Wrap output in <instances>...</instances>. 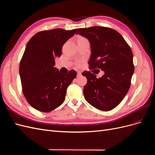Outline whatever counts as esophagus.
<instances>
[{
	"label": "esophagus",
	"mask_w": 155,
	"mask_h": 155,
	"mask_svg": "<svg viewBox=\"0 0 155 155\" xmlns=\"http://www.w3.org/2000/svg\"><path fill=\"white\" fill-rule=\"evenodd\" d=\"M81 76V71H78V72H77V76L79 77V76Z\"/></svg>",
	"instance_id": "esophagus-1"
}]
</instances>
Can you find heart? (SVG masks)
I'll use <instances>...</instances> for the list:
<instances>
[{
  "label": "heart",
  "mask_w": 155,
  "mask_h": 155,
  "mask_svg": "<svg viewBox=\"0 0 155 155\" xmlns=\"http://www.w3.org/2000/svg\"><path fill=\"white\" fill-rule=\"evenodd\" d=\"M80 64H81V62H80V61L78 63V65H79H79H80Z\"/></svg>",
  "instance_id": "1"
}]
</instances>
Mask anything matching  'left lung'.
Instances as JSON below:
<instances>
[{
    "label": "left lung",
    "instance_id": "obj_1",
    "mask_svg": "<svg viewBox=\"0 0 155 155\" xmlns=\"http://www.w3.org/2000/svg\"><path fill=\"white\" fill-rule=\"evenodd\" d=\"M76 34L90 43V68H100L104 72L99 79L91 72L82 73L87 79L83 89L85 100L103 111L114 109L124 100L130 85L134 70L132 50L124 37L109 28H79Z\"/></svg>",
    "mask_w": 155,
    "mask_h": 155
}]
</instances>
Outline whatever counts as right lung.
Returning <instances> with one entry per match:
<instances>
[{"label": "right lung", "instance_id": "right-lung-1", "mask_svg": "<svg viewBox=\"0 0 155 155\" xmlns=\"http://www.w3.org/2000/svg\"><path fill=\"white\" fill-rule=\"evenodd\" d=\"M77 29L58 28L37 33L28 42L19 66L22 92L35 109L49 112L61 105L67 89L77 73L74 70L62 74L55 67L63 45Z\"/></svg>", "mask_w": 155, "mask_h": 155}]
</instances>
